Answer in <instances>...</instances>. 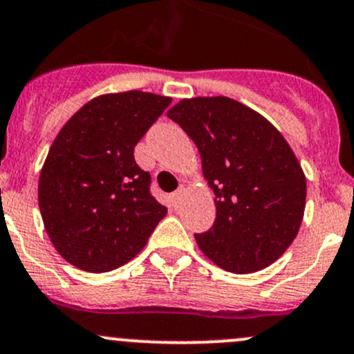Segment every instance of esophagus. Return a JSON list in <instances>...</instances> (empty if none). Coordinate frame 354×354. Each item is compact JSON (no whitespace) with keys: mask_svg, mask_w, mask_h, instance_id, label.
<instances>
[{"mask_svg":"<svg viewBox=\"0 0 354 354\" xmlns=\"http://www.w3.org/2000/svg\"><path fill=\"white\" fill-rule=\"evenodd\" d=\"M183 192H185V188H178L174 194H171V204H173V207H178L181 197H183Z\"/></svg>","mask_w":354,"mask_h":354,"instance_id":"obj_1","label":"esophagus"}]
</instances>
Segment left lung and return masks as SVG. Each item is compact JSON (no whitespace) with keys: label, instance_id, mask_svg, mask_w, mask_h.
<instances>
[{"label":"left lung","instance_id":"1","mask_svg":"<svg viewBox=\"0 0 354 354\" xmlns=\"http://www.w3.org/2000/svg\"><path fill=\"white\" fill-rule=\"evenodd\" d=\"M194 140L214 192V225L195 233L202 252L243 275L279 259L299 232L306 178L279 129L226 97L181 100L167 112Z\"/></svg>","mask_w":354,"mask_h":354}]
</instances>
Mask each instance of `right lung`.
Listing matches in <instances>:
<instances>
[{
  "instance_id": "right-lung-1",
  "label": "right lung",
  "mask_w": 354,
  "mask_h": 354,
  "mask_svg": "<svg viewBox=\"0 0 354 354\" xmlns=\"http://www.w3.org/2000/svg\"><path fill=\"white\" fill-rule=\"evenodd\" d=\"M169 104V97L136 90L102 95L82 105L50 147L39 174V211L55 249L75 268H119L166 216L133 153Z\"/></svg>"
}]
</instances>
